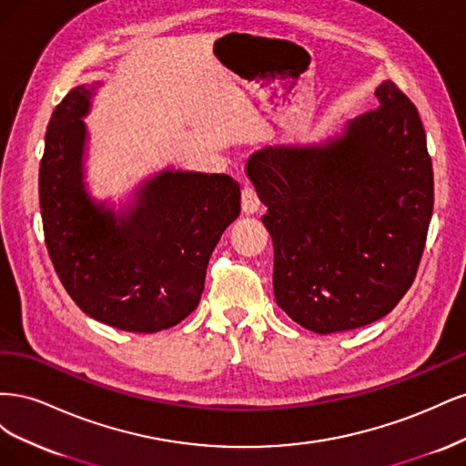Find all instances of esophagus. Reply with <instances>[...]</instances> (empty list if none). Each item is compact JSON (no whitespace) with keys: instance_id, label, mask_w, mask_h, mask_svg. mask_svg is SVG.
Returning <instances> with one entry per match:
<instances>
[{"instance_id":"1","label":"esophagus","mask_w":466,"mask_h":466,"mask_svg":"<svg viewBox=\"0 0 466 466\" xmlns=\"http://www.w3.org/2000/svg\"><path fill=\"white\" fill-rule=\"evenodd\" d=\"M241 206H243V214H245V216H252V214H257V211H258L260 202H258L257 190L252 188V187H248V185L243 188Z\"/></svg>"}]
</instances>
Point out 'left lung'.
Listing matches in <instances>:
<instances>
[{"label": "left lung", "mask_w": 466, "mask_h": 466, "mask_svg": "<svg viewBox=\"0 0 466 466\" xmlns=\"http://www.w3.org/2000/svg\"><path fill=\"white\" fill-rule=\"evenodd\" d=\"M379 106L320 146L257 151L247 175L268 208L274 298L319 334L390 313L416 278L433 211V168L418 108L392 81Z\"/></svg>", "instance_id": "1"}]
</instances>
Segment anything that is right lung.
Instances as JSON below:
<instances>
[{
	"label": "right lung",
	"mask_w": 466,
	"mask_h": 466,
	"mask_svg": "<svg viewBox=\"0 0 466 466\" xmlns=\"http://www.w3.org/2000/svg\"><path fill=\"white\" fill-rule=\"evenodd\" d=\"M91 95L72 89L48 122L38 194L50 260L95 320L128 332L171 329L200 303L211 252L241 214V187L228 175L163 171L116 218L83 185Z\"/></svg>",
	"instance_id": "add662e5"
}]
</instances>
